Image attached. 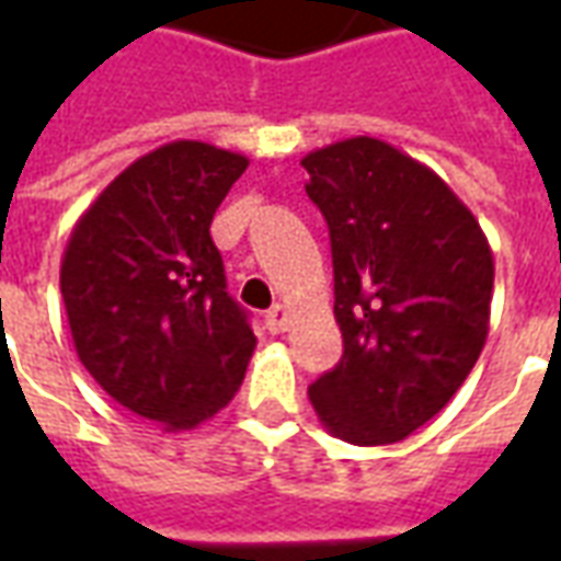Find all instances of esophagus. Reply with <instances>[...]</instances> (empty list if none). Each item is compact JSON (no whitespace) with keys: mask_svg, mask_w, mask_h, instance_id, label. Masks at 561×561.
Instances as JSON below:
<instances>
[{"mask_svg":"<svg viewBox=\"0 0 561 561\" xmlns=\"http://www.w3.org/2000/svg\"><path fill=\"white\" fill-rule=\"evenodd\" d=\"M264 321H267L270 333H282V330L288 328V309L282 304L270 306V312L264 316Z\"/></svg>","mask_w":561,"mask_h":561,"instance_id":"obj_1","label":"esophagus"}]
</instances>
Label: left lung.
Instances as JSON below:
<instances>
[{
  "label": "left lung",
  "instance_id": "8db88e82",
  "mask_svg": "<svg viewBox=\"0 0 561 561\" xmlns=\"http://www.w3.org/2000/svg\"><path fill=\"white\" fill-rule=\"evenodd\" d=\"M300 164L330 228L345 342L309 400L342 442L393 445L442 412L478 364L493 252L445 180L385 140H340Z\"/></svg>",
  "mask_w": 561,
  "mask_h": 561
}]
</instances>
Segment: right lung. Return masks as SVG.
Returning a JSON list of instances; mask_svg holds the SVG:
<instances>
[{
	"label": "right lung",
	"instance_id": "1",
	"mask_svg": "<svg viewBox=\"0 0 561 561\" xmlns=\"http://www.w3.org/2000/svg\"><path fill=\"white\" fill-rule=\"evenodd\" d=\"M245 168V156L201 140L152 149L92 201L62 255L59 288L80 364L168 433L221 412L255 352L209 237Z\"/></svg>",
	"mask_w": 561,
	"mask_h": 561
}]
</instances>
